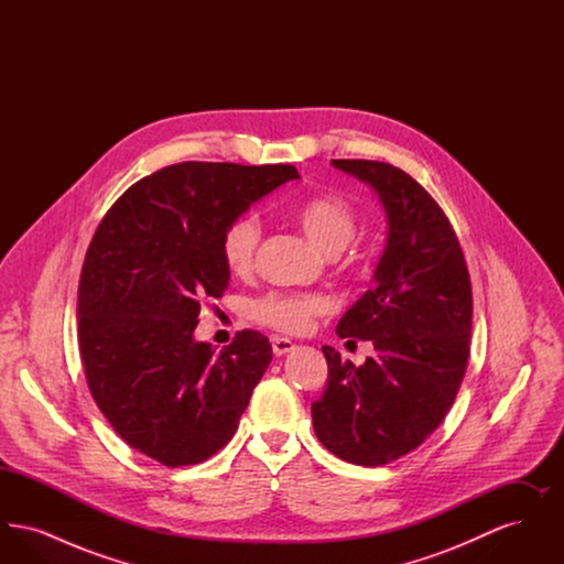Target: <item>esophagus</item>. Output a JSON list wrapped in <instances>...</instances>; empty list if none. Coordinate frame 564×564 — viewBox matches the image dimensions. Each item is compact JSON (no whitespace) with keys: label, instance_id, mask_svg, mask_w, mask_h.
<instances>
[{"label":"esophagus","instance_id":"34e87169","mask_svg":"<svg viewBox=\"0 0 564 564\" xmlns=\"http://www.w3.org/2000/svg\"><path fill=\"white\" fill-rule=\"evenodd\" d=\"M272 352L276 355V357H281V355H288V352H292L295 349L294 343L290 340V338H281V336H272Z\"/></svg>","mask_w":564,"mask_h":564}]
</instances>
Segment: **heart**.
Returning <instances> with one entry per match:
<instances>
[{
    "label": "heart",
    "instance_id": "b5f03b06",
    "mask_svg": "<svg viewBox=\"0 0 564 564\" xmlns=\"http://www.w3.org/2000/svg\"><path fill=\"white\" fill-rule=\"evenodd\" d=\"M292 217L300 230L325 256L343 253L357 235V215L349 203L336 194H315L295 205ZM260 221L256 215H239L221 232V258L232 274H247L253 267L260 245ZM325 311V302L315 295L269 294L249 306L253 322L279 332H304L311 319Z\"/></svg>",
    "mask_w": 564,
    "mask_h": 564
}]
</instances>
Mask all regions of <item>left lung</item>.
I'll return each mask as SVG.
<instances>
[{"label":"left lung","mask_w":564,"mask_h":564,"mask_svg":"<svg viewBox=\"0 0 564 564\" xmlns=\"http://www.w3.org/2000/svg\"><path fill=\"white\" fill-rule=\"evenodd\" d=\"M375 189L387 241L361 295L336 327L370 340L364 366L323 347L327 387L311 405L323 446L364 467L419 448L455 402L469 359L471 283L455 230L440 205L402 169L376 161H332Z\"/></svg>","instance_id":"obj_1"}]
</instances>
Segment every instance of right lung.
I'll return each mask as SVG.
<instances>
[{"label": "right lung", "instance_id": "right-lung-1", "mask_svg": "<svg viewBox=\"0 0 564 564\" xmlns=\"http://www.w3.org/2000/svg\"><path fill=\"white\" fill-rule=\"evenodd\" d=\"M292 180L294 164L164 166L111 205L86 251L78 340L88 389L113 431L166 467L224 448L269 368L260 332L215 352L194 327L200 297L230 283L224 228Z\"/></svg>", "mask_w": 564, "mask_h": 564}]
</instances>
